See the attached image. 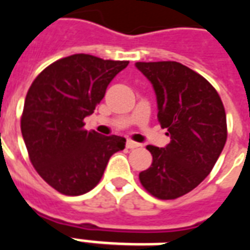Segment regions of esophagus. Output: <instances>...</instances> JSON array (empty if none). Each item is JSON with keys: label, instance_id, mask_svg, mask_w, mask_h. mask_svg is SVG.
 Wrapping results in <instances>:
<instances>
[{"label": "esophagus", "instance_id": "1", "mask_svg": "<svg viewBox=\"0 0 250 250\" xmlns=\"http://www.w3.org/2000/svg\"><path fill=\"white\" fill-rule=\"evenodd\" d=\"M125 146H127V148H138V147H141V143H136V142H132V141H127V143H125Z\"/></svg>", "mask_w": 250, "mask_h": 250}]
</instances>
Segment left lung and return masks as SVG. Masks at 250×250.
Listing matches in <instances>:
<instances>
[{
  "label": "left lung",
  "mask_w": 250,
  "mask_h": 250,
  "mask_svg": "<svg viewBox=\"0 0 250 250\" xmlns=\"http://www.w3.org/2000/svg\"><path fill=\"white\" fill-rule=\"evenodd\" d=\"M135 66L152 84L158 120L170 136L166 147L147 146L152 163L139 179L154 197L175 199L197 188L214 167L228 136L225 108L213 85L181 62Z\"/></svg>",
  "instance_id": "left-lung-1"
}]
</instances>
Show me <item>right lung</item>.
I'll use <instances>...</instances> for the list:
<instances>
[{"instance_id":"1","label":"right lung","mask_w":250,"mask_h":250,"mask_svg":"<svg viewBox=\"0 0 250 250\" xmlns=\"http://www.w3.org/2000/svg\"><path fill=\"white\" fill-rule=\"evenodd\" d=\"M127 65L79 53L46 66L32 83L21 132L36 171L59 193L80 195L92 190L111 155L125 147L123 136L84 130L83 120Z\"/></svg>"}]
</instances>
